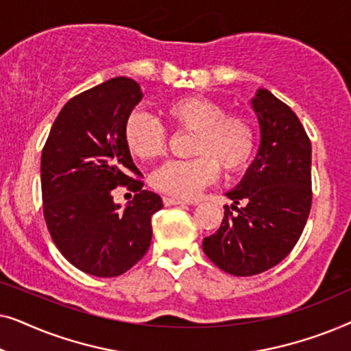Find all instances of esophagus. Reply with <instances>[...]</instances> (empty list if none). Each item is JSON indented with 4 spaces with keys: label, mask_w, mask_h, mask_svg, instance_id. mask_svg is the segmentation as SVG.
<instances>
[{
    "label": "esophagus",
    "mask_w": 351,
    "mask_h": 351,
    "mask_svg": "<svg viewBox=\"0 0 351 351\" xmlns=\"http://www.w3.org/2000/svg\"><path fill=\"white\" fill-rule=\"evenodd\" d=\"M162 203H165V206H179V204H186V201L179 199V198H169V196H165V198H162Z\"/></svg>",
    "instance_id": "obj_1"
}]
</instances>
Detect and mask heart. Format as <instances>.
<instances>
[{
    "label": "heart",
    "instance_id": "1",
    "mask_svg": "<svg viewBox=\"0 0 351 351\" xmlns=\"http://www.w3.org/2000/svg\"><path fill=\"white\" fill-rule=\"evenodd\" d=\"M162 114L179 131L195 132L189 161H167L153 172L152 184L161 193L176 198H193L223 172L241 171L256 150V129L247 118L225 114L214 100L186 95L169 102ZM126 148L142 161L155 160L166 150L167 134L155 118L142 112L129 114L123 128Z\"/></svg>",
    "mask_w": 351,
    "mask_h": 351
}]
</instances>
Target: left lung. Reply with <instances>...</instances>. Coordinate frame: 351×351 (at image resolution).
<instances>
[{
    "instance_id": "obj_1",
    "label": "left lung",
    "mask_w": 351,
    "mask_h": 351,
    "mask_svg": "<svg viewBox=\"0 0 351 351\" xmlns=\"http://www.w3.org/2000/svg\"><path fill=\"white\" fill-rule=\"evenodd\" d=\"M251 107L261 145L241 182L225 193L237 213L227 208L217 232L203 239L209 261L233 276L278 265L299 241L311 208V143L299 118L263 88Z\"/></svg>"
}]
</instances>
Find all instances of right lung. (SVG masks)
<instances>
[{"instance_id":"obj_1","label":"right lung","mask_w":351,"mask_h":351,"mask_svg":"<svg viewBox=\"0 0 351 351\" xmlns=\"http://www.w3.org/2000/svg\"><path fill=\"white\" fill-rule=\"evenodd\" d=\"M143 97L141 86L118 76L64 105L41 155L43 210L52 241L78 270L99 278L123 275L145 256L152 215L160 196L143 190L123 138L129 114ZM136 191L125 206L112 189Z\"/></svg>"}]
</instances>
